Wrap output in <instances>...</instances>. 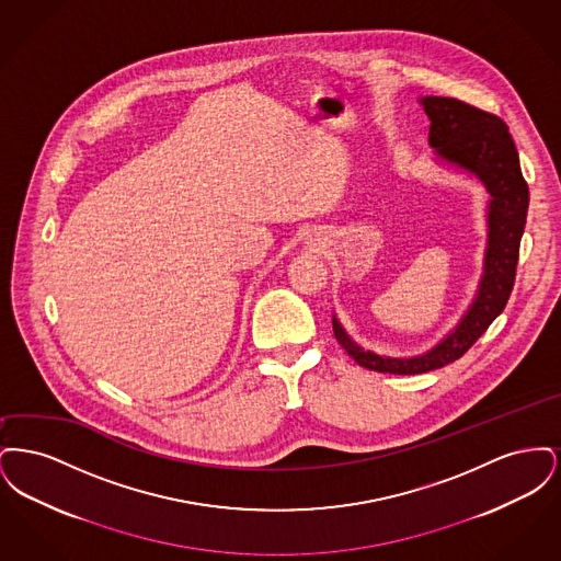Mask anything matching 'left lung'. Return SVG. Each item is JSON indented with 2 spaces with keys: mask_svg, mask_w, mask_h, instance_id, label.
I'll return each instance as SVG.
<instances>
[{
  "mask_svg": "<svg viewBox=\"0 0 561 561\" xmlns=\"http://www.w3.org/2000/svg\"><path fill=\"white\" fill-rule=\"evenodd\" d=\"M423 107L431 119L428 142L437 156L473 172L490 191V241L480 294L453 334L433 351L410 359L380 357L357 347L334 320V336L355 364L385 374H423L444 368L460 359L478 343L488 325L496 320L515 284L519 241L530 204L528 183L519 168V156L507 124L483 108L458 99L425 96Z\"/></svg>",
  "mask_w": 561,
  "mask_h": 561,
  "instance_id": "1",
  "label": "left lung"
}]
</instances>
